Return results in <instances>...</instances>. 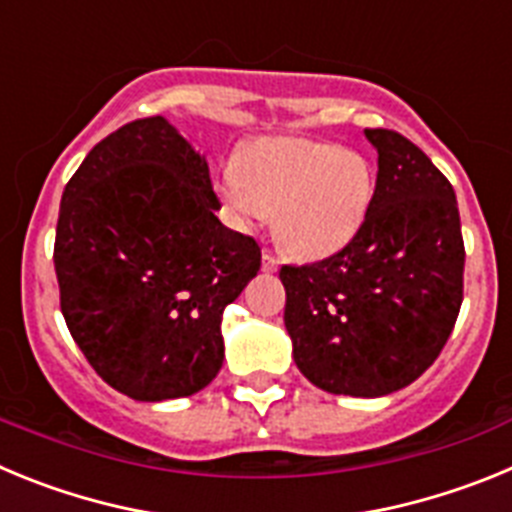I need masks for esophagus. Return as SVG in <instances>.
Masks as SVG:
<instances>
[{
  "mask_svg": "<svg viewBox=\"0 0 512 512\" xmlns=\"http://www.w3.org/2000/svg\"><path fill=\"white\" fill-rule=\"evenodd\" d=\"M279 269V261L274 259V256H271L269 251L264 253V256H261V271H266V274H271V271H277Z\"/></svg>",
  "mask_w": 512,
  "mask_h": 512,
  "instance_id": "obj_1",
  "label": "esophagus"
}]
</instances>
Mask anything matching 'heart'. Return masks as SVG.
<instances>
[{"instance_id": "obj_1", "label": "heart", "mask_w": 512, "mask_h": 512, "mask_svg": "<svg viewBox=\"0 0 512 512\" xmlns=\"http://www.w3.org/2000/svg\"><path fill=\"white\" fill-rule=\"evenodd\" d=\"M220 194L241 223L271 215V235L297 261L328 259L354 241L374 200L359 151L310 138H261L228 171Z\"/></svg>"}]
</instances>
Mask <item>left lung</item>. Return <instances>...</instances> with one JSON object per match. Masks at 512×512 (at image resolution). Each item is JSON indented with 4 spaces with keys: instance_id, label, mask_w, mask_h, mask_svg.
<instances>
[{
    "instance_id": "obj_1",
    "label": "left lung",
    "mask_w": 512,
    "mask_h": 512,
    "mask_svg": "<svg viewBox=\"0 0 512 512\" xmlns=\"http://www.w3.org/2000/svg\"><path fill=\"white\" fill-rule=\"evenodd\" d=\"M377 148L372 210L343 251L282 266L284 325L295 364L333 395L382 397L408 387L449 341L464 297L456 194L433 161L395 130H364Z\"/></svg>"
}]
</instances>
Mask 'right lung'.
I'll return each mask as SVG.
<instances>
[{
    "mask_svg": "<svg viewBox=\"0 0 512 512\" xmlns=\"http://www.w3.org/2000/svg\"><path fill=\"white\" fill-rule=\"evenodd\" d=\"M215 210L205 156L161 115L107 135L63 189L61 312L122 395L189 397L220 372L223 310L259 274L261 248Z\"/></svg>",
    "mask_w": 512,
    "mask_h": 512,
    "instance_id": "obj_1",
    "label": "right lung"
}]
</instances>
